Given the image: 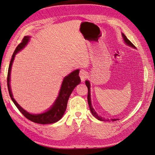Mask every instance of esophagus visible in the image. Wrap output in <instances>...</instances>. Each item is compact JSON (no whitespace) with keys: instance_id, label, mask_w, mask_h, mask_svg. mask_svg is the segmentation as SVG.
Listing matches in <instances>:
<instances>
[{"instance_id":"obj_1","label":"esophagus","mask_w":155,"mask_h":155,"mask_svg":"<svg viewBox=\"0 0 155 155\" xmlns=\"http://www.w3.org/2000/svg\"><path fill=\"white\" fill-rule=\"evenodd\" d=\"M79 77L81 78V81H85V79H86L88 77V72L85 70H80V71H79Z\"/></svg>"}]
</instances>
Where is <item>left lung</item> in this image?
<instances>
[{
  "instance_id": "obj_1",
  "label": "left lung",
  "mask_w": 155,
  "mask_h": 155,
  "mask_svg": "<svg viewBox=\"0 0 155 155\" xmlns=\"http://www.w3.org/2000/svg\"><path fill=\"white\" fill-rule=\"evenodd\" d=\"M122 36H123V37H124L125 42L127 43V45H128L129 46H131V47H133V48H136L135 46H134L132 43H131V42H130L127 38V37L123 34V33H122ZM85 84H86V85H87V88H88V95H87L88 104L89 108H90V110H91V112H92V115H93L96 118H97V120H100V121H109L110 120L109 119L105 120L104 118H103V117L99 116V115H98V114L96 113V112L95 111V110L93 109V107H92V104H91V93H90V87H91V85H90V83H89L88 81H85ZM118 120H120V119H110V120L112 121H114Z\"/></svg>"
}]
</instances>
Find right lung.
I'll use <instances>...</instances> for the list:
<instances>
[{"mask_svg":"<svg viewBox=\"0 0 155 155\" xmlns=\"http://www.w3.org/2000/svg\"><path fill=\"white\" fill-rule=\"evenodd\" d=\"M29 36H25L22 40L21 43L17 46L15 50L14 51V52L13 54L10 65H9L7 76V85L8 92L9 94H10L12 100L14 103V104L16 105L17 109L19 110V111L27 119L33 121V122L40 124H53L56 122V121H59L62 118L65 110H66L68 100L70 94H71V93L72 92L74 88L76 87L78 84H79V83L81 81L80 78L78 76L79 70H74V71L68 74L67 76L64 78L61 87V90L59 91V96L55 101L54 105L51 107L47 112H45L44 113H42L40 114H31L28 113V112L23 109L22 108L17 104V101L14 100L11 91L10 82L11 68L13 61L14 60V58H15V56L18 51L22 50L26 45L28 42L29 41Z\"/></svg>","mask_w":155,"mask_h":155,"instance_id":"1","label":"right lung"}]
</instances>
